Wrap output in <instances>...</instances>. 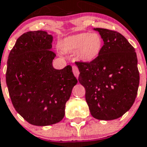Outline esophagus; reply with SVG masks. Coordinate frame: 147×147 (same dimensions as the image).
<instances>
[{
    "label": "esophagus",
    "mask_w": 147,
    "mask_h": 147,
    "mask_svg": "<svg viewBox=\"0 0 147 147\" xmlns=\"http://www.w3.org/2000/svg\"><path fill=\"white\" fill-rule=\"evenodd\" d=\"M72 72H73L74 73V75H75V77L78 78L79 76V70H78V68L77 66H72Z\"/></svg>",
    "instance_id": "obj_1"
}]
</instances>
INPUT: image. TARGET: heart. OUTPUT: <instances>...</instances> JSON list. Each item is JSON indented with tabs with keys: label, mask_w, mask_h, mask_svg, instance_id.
Wrapping results in <instances>:
<instances>
[{
	"label": "heart",
	"mask_w": 147,
	"mask_h": 147,
	"mask_svg": "<svg viewBox=\"0 0 147 147\" xmlns=\"http://www.w3.org/2000/svg\"><path fill=\"white\" fill-rule=\"evenodd\" d=\"M103 47L104 39L96 32L79 33L67 37L61 46L63 51L77 53L79 59L86 63L97 59L101 53Z\"/></svg>",
	"instance_id": "obj_1"
}]
</instances>
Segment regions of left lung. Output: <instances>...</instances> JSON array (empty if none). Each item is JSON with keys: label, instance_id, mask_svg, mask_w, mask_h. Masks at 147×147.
I'll list each match as a JSON object with an SVG mask.
<instances>
[{"label": "left lung", "instance_id": "left-lung-1", "mask_svg": "<svg viewBox=\"0 0 147 147\" xmlns=\"http://www.w3.org/2000/svg\"><path fill=\"white\" fill-rule=\"evenodd\" d=\"M104 39L95 61H76L79 83L86 90L90 113L98 120L120 118L132 107L138 94L139 72L135 49L116 31L96 28Z\"/></svg>", "mask_w": 147, "mask_h": 147}]
</instances>
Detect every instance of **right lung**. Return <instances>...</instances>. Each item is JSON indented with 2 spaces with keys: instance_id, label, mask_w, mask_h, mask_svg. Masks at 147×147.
I'll list each match as a JSON object with an SVG mask.
<instances>
[{
  "instance_id": "add662e5",
  "label": "right lung",
  "mask_w": 147,
  "mask_h": 147,
  "mask_svg": "<svg viewBox=\"0 0 147 147\" xmlns=\"http://www.w3.org/2000/svg\"><path fill=\"white\" fill-rule=\"evenodd\" d=\"M52 36L47 32H27L18 38L10 51L6 85L15 110L28 123L48 126L58 123L78 83L72 66L55 69Z\"/></svg>"
}]
</instances>
